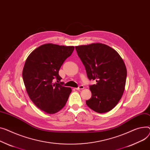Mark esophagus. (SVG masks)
Returning <instances> with one entry per match:
<instances>
[{
  "mask_svg": "<svg viewBox=\"0 0 150 150\" xmlns=\"http://www.w3.org/2000/svg\"><path fill=\"white\" fill-rule=\"evenodd\" d=\"M83 88H84V87L83 85H81V86H79L78 87L75 88L76 90H80V89H83Z\"/></svg>",
  "mask_w": 150,
  "mask_h": 150,
  "instance_id": "1",
  "label": "esophagus"
}]
</instances>
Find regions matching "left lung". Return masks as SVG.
Returning <instances> with one entry per match:
<instances>
[{
  "label": "left lung",
  "instance_id": "left-lung-1",
  "mask_svg": "<svg viewBox=\"0 0 150 150\" xmlns=\"http://www.w3.org/2000/svg\"><path fill=\"white\" fill-rule=\"evenodd\" d=\"M75 49L87 77L97 82L90 86L92 97L86 101L87 105L99 113L112 110L125 90L127 68L122 58L114 49L103 43L77 46Z\"/></svg>",
  "mask_w": 150,
  "mask_h": 150
}]
</instances>
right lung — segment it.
<instances>
[{"mask_svg": "<svg viewBox=\"0 0 150 150\" xmlns=\"http://www.w3.org/2000/svg\"><path fill=\"white\" fill-rule=\"evenodd\" d=\"M73 46L47 43L40 46L29 55L22 76L26 92L33 103L47 114H54L66 104L71 87H64L58 74L66 59L71 55Z\"/></svg>", "mask_w": 150, "mask_h": 150, "instance_id": "right-lung-1", "label": "right lung"}]
</instances>
